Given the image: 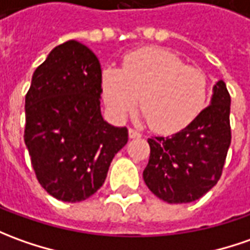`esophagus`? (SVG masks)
Returning <instances> with one entry per match:
<instances>
[{
    "mask_svg": "<svg viewBox=\"0 0 250 250\" xmlns=\"http://www.w3.org/2000/svg\"><path fill=\"white\" fill-rule=\"evenodd\" d=\"M141 132L137 131V130H134V128H128V137L130 138H141Z\"/></svg>",
    "mask_w": 250,
    "mask_h": 250,
    "instance_id": "esophagus-1",
    "label": "esophagus"
}]
</instances>
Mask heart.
I'll return each mask as SVG.
<instances>
[{"label":"heart","instance_id":"obj_1","mask_svg":"<svg viewBox=\"0 0 250 250\" xmlns=\"http://www.w3.org/2000/svg\"><path fill=\"white\" fill-rule=\"evenodd\" d=\"M101 93L116 120L139 106L150 128L161 134L179 131L203 111L208 81L201 69L185 65L160 47H144L123 59L122 68L105 67Z\"/></svg>","mask_w":250,"mask_h":250}]
</instances>
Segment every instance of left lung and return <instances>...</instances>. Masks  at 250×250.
Masks as SVG:
<instances>
[{"instance_id": "8db88e82", "label": "left lung", "mask_w": 250, "mask_h": 250, "mask_svg": "<svg viewBox=\"0 0 250 250\" xmlns=\"http://www.w3.org/2000/svg\"><path fill=\"white\" fill-rule=\"evenodd\" d=\"M230 103L226 83L218 81L209 105L183 130L147 139L144 181L154 196L169 204L191 203L218 183L231 142Z\"/></svg>"}]
</instances>
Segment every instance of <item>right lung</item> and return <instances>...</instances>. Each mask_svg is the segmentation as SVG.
<instances>
[{
	"label": "right lung",
	"instance_id": "add662e5",
	"mask_svg": "<svg viewBox=\"0 0 250 250\" xmlns=\"http://www.w3.org/2000/svg\"><path fill=\"white\" fill-rule=\"evenodd\" d=\"M101 65L76 41L56 46L32 74L24 142L41 186L65 203L93 196L128 141L101 115Z\"/></svg>",
	"mask_w": 250,
	"mask_h": 250
}]
</instances>
